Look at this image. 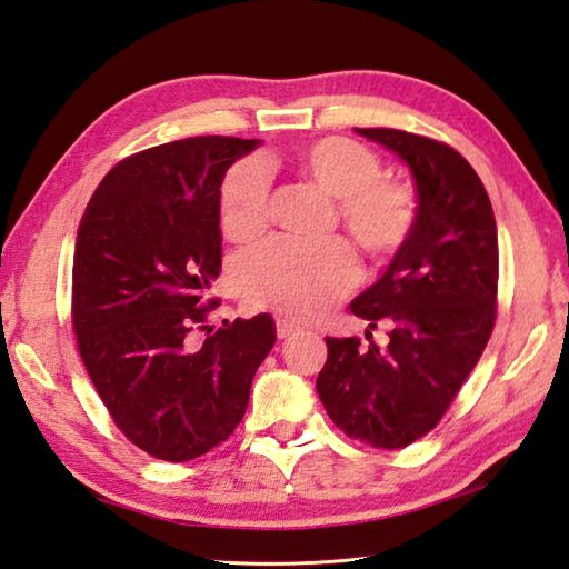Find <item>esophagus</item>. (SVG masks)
Here are the masks:
<instances>
[{"instance_id": "1", "label": "esophagus", "mask_w": 569, "mask_h": 569, "mask_svg": "<svg viewBox=\"0 0 569 569\" xmlns=\"http://www.w3.org/2000/svg\"><path fill=\"white\" fill-rule=\"evenodd\" d=\"M296 332H300V328H298L296 322H291V320H278V322H276L278 340H288V337H293Z\"/></svg>"}]
</instances>
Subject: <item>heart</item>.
Returning a JSON list of instances; mask_svg holds the SVG:
<instances>
[{
	"instance_id": "1",
	"label": "heart",
	"mask_w": 569,
	"mask_h": 569,
	"mask_svg": "<svg viewBox=\"0 0 569 569\" xmlns=\"http://www.w3.org/2000/svg\"><path fill=\"white\" fill-rule=\"evenodd\" d=\"M312 183L340 200V217L357 244L377 259L401 251L418 222L416 192L383 180V163L365 143L328 137L300 153ZM271 173L263 161H244L227 173L220 190L224 232L247 241L269 222ZM359 281V261L342 239L306 244L271 239L251 249L237 266V286L253 308L291 318H318Z\"/></svg>"
}]
</instances>
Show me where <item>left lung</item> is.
Instances as JSON below:
<instances>
[{"label": "left lung", "instance_id": "1", "mask_svg": "<svg viewBox=\"0 0 569 569\" xmlns=\"http://www.w3.org/2000/svg\"><path fill=\"white\" fill-rule=\"evenodd\" d=\"M401 159L416 180L408 244L352 312L389 345L325 337L320 401L349 438L398 450L430 432L485 352L497 320L499 239L485 186L452 147L398 129H357Z\"/></svg>", "mask_w": 569, "mask_h": 569}]
</instances>
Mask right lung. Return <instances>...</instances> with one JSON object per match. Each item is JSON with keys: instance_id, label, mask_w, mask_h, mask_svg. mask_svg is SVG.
Listing matches in <instances>:
<instances>
[{"instance_id": "right-lung-1", "label": "right lung", "mask_w": 569, "mask_h": 569, "mask_svg": "<svg viewBox=\"0 0 569 569\" xmlns=\"http://www.w3.org/2000/svg\"><path fill=\"white\" fill-rule=\"evenodd\" d=\"M257 147L192 137L129 156L78 227L72 330L82 365L117 428L166 462L196 459L234 432L276 342L266 312L214 332L208 325L222 269L220 188Z\"/></svg>"}]
</instances>
